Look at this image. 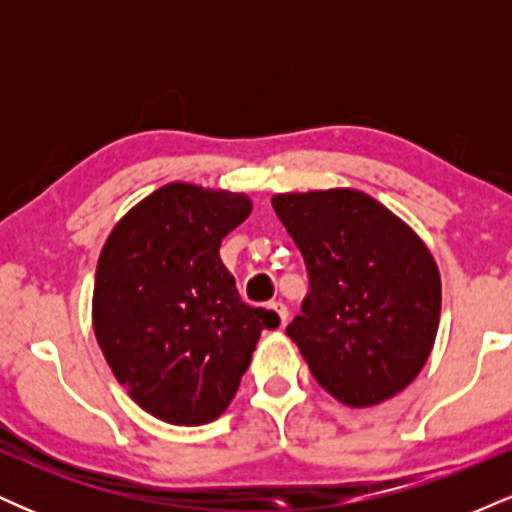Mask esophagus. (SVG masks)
Instances as JSON below:
<instances>
[{
	"mask_svg": "<svg viewBox=\"0 0 512 512\" xmlns=\"http://www.w3.org/2000/svg\"><path fill=\"white\" fill-rule=\"evenodd\" d=\"M269 308H272L274 313H276V317H279V322H281V325H286V320H289V310H286V305L276 301V303L269 305Z\"/></svg>",
	"mask_w": 512,
	"mask_h": 512,
	"instance_id": "34e87169",
	"label": "esophagus"
}]
</instances>
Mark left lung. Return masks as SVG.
Wrapping results in <instances>:
<instances>
[{
    "label": "left lung",
    "mask_w": 512,
    "mask_h": 512,
    "mask_svg": "<svg viewBox=\"0 0 512 512\" xmlns=\"http://www.w3.org/2000/svg\"><path fill=\"white\" fill-rule=\"evenodd\" d=\"M310 293L286 334L346 407L402 392L431 356L440 272L431 250L378 199L351 187L274 195Z\"/></svg>",
    "instance_id": "left-lung-1"
}]
</instances>
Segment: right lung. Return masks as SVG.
Instances as JSON below:
<instances>
[{"instance_id":"obj_1","label":"right lung","mask_w":512,"mask_h":512,"mask_svg":"<svg viewBox=\"0 0 512 512\" xmlns=\"http://www.w3.org/2000/svg\"><path fill=\"white\" fill-rule=\"evenodd\" d=\"M250 211L243 192L168 182L115 223L98 257V346L127 395L166 424L219 419L262 330L279 325L240 301L219 257Z\"/></svg>"}]
</instances>
